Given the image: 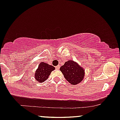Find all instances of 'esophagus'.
Wrapping results in <instances>:
<instances>
[{
    "label": "esophagus",
    "instance_id": "34e87169",
    "mask_svg": "<svg viewBox=\"0 0 120 120\" xmlns=\"http://www.w3.org/2000/svg\"><path fill=\"white\" fill-rule=\"evenodd\" d=\"M55 68H56V69H60V65L56 66L55 67Z\"/></svg>",
    "mask_w": 120,
    "mask_h": 120
}]
</instances>
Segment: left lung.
Segmentation results:
<instances>
[{
  "instance_id": "left-lung-1",
  "label": "left lung",
  "mask_w": 120,
  "mask_h": 120,
  "mask_svg": "<svg viewBox=\"0 0 120 120\" xmlns=\"http://www.w3.org/2000/svg\"><path fill=\"white\" fill-rule=\"evenodd\" d=\"M60 70L65 79L72 85L79 83L84 77L83 68L73 60L66 62L64 65L60 68Z\"/></svg>"
}]
</instances>
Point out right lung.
Instances as JSON below:
<instances>
[{"instance_id": "obj_1", "label": "right lung", "mask_w": 120, "mask_h": 120, "mask_svg": "<svg viewBox=\"0 0 120 120\" xmlns=\"http://www.w3.org/2000/svg\"><path fill=\"white\" fill-rule=\"evenodd\" d=\"M55 68L52 66L48 65L46 63L41 62L35 72V79L39 82H44L48 78L51 72Z\"/></svg>"}]
</instances>
